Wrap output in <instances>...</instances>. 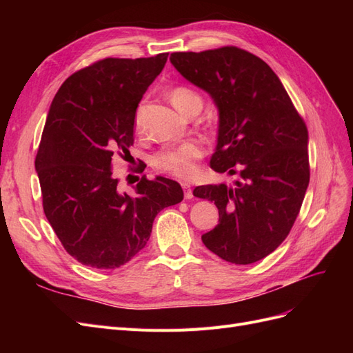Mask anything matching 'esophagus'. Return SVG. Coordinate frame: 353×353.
Here are the masks:
<instances>
[{
  "instance_id": "1",
  "label": "esophagus",
  "mask_w": 353,
  "mask_h": 353,
  "mask_svg": "<svg viewBox=\"0 0 353 353\" xmlns=\"http://www.w3.org/2000/svg\"><path fill=\"white\" fill-rule=\"evenodd\" d=\"M181 185H183V188H184V194H185V199H193V191H191V185L188 184V183H185V181H184V183H181Z\"/></svg>"
}]
</instances>
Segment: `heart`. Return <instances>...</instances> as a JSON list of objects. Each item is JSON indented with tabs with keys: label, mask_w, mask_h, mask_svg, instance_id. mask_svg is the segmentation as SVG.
I'll list each match as a JSON object with an SVG mask.
<instances>
[{
	"label": "heart",
	"mask_w": 353,
	"mask_h": 353,
	"mask_svg": "<svg viewBox=\"0 0 353 353\" xmlns=\"http://www.w3.org/2000/svg\"><path fill=\"white\" fill-rule=\"evenodd\" d=\"M168 97L170 103L174 104V108L183 114L191 105L201 104L200 95L187 87H175L169 90ZM135 128L137 130L140 128V112L135 116ZM203 154H205V148L200 143L187 141L159 152L153 159V165L160 172L178 178H190L197 172L196 162Z\"/></svg>",
	"instance_id": "b5f03b06"
}]
</instances>
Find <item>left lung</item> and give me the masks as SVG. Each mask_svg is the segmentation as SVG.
<instances>
[{
	"instance_id": "obj_1",
	"label": "left lung",
	"mask_w": 353,
	"mask_h": 353,
	"mask_svg": "<svg viewBox=\"0 0 353 353\" xmlns=\"http://www.w3.org/2000/svg\"><path fill=\"white\" fill-rule=\"evenodd\" d=\"M169 60L218 109L210 168L237 176L230 185L194 188L219 212L203 244L231 263L258 262L284 241L301 210L309 184L306 125L274 70L248 51L174 52Z\"/></svg>"
}]
</instances>
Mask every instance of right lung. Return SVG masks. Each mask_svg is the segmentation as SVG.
<instances>
[{
	"label": "right lung",
	"instance_id": "add662e5",
	"mask_svg": "<svg viewBox=\"0 0 353 353\" xmlns=\"http://www.w3.org/2000/svg\"><path fill=\"white\" fill-rule=\"evenodd\" d=\"M168 52L104 59L69 77L52 99L35 170L44 213L63 248L82 265L113 270L145 248L157 213L184 199L174 179L144 176L134 194L113 176L130 154L137 108Z\"/></svg>",
	"mask_w": 353,
	"mask_h": 353
}]
</instances>
